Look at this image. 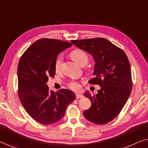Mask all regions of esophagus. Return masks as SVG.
Instances as JSON below:
<instances>
[{
	"mask_svg": "<svg viewBox=\"0 0 148 148\" xmlns=\"http://www.w3.org/2000/svg\"><path fill=\"white\" fill-rule=\"evenodd\" d=\"M84 96H83L82 94H76V98L78 99V98H82Z\"/></svg>",
	"mask_w": 148,
	"mask_h": 148,
	"instance_id": "1",
	"label": "esophagus"
}]
</instances>
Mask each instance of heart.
<instances>
[{"label":"heart","instance_id":"1","mask_svg":"<svg viewBox=\"0 0 148 148\" xmlns=\"http://www.w3.org/2000/svg\"><path fill=\"white\" fill-rule=\"evenodd\" d=\"M71 56L72 59L76 62L77 63L79 64L80 66H85L88 63L89 58L88 55L85 52L84 50L76 49L73 50L71 52ZM62 58L61 56H58L54 62V69L57 73L61 72L62 71ZM69 88L73 90L77 91L80 89V84L78 82H71L69 84Z\"/></svg>","mask_w":148,"mask_h":148}]
</instances>
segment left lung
Masks as SVG:
<instances>
[{
	"mask_svg": "<svg viewBox=\"0 0 148 148\" xmlns=\"http://www.w3.org/2000/svg\"><path fill=\"white\" fill-rule=\"evenodd\" d=\"M71 42L94 58V77L89 83L101 87L96 95L89 91L84 93L92 105L84 111V116L94 124H106L118 116L131 94L133 84L130 62L123 50L104 38Z\"/></svg>",
	"mask_w": 148,
	"mask_h": 148,
	"instance_id": "left-lung-1",
	"label": "left lung"
}]
</instances>
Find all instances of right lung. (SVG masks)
I'll return each mask as SVG.
<instances>
[{
  "label": "right lung",
  "mask_w": 148,
  "mask_h": 148,
  "mask_svg": "<svg viewBox=\"0 0 148 148\" xmlns=\"http://www.w3.org/2000/svg\"><path fill=\"white\" fill-rule=\"evenodd\" d=\"M72 44L55 39L42 38L34 42L20 58L17 69L18 94L26 112L43 125L62 119L75 94L62 89L54 92L46 84L55 75L54 62L58 54Z\"/></svg>",
  "instance_id": "1"
}]
</instances>
